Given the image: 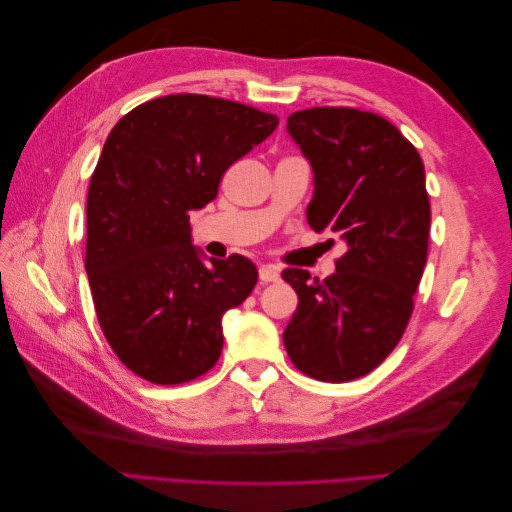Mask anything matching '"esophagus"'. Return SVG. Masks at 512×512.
<instances>
[{
    "mask_svg": "<svg viewBox=\"0 0 512 512\" xmlns=\"http://www.w3.org/2000/svg\"><path fill=\"white\" fill-rule=\"evenodd\" d=\"M258 277H260L262 284L277 282V280H280V269L273 267V265H262V267L258 269Z\"/></svg>",
    "mask_w": 512,
    "mask_h": 512,
    "instance_id": "1",
    "label": "esophagus"
}]
</instances>
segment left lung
I'll list each match as a JSON object with an SVG mask.
<instances>
[{
    "instance_id": "1",
    "label": "left lung",
    "mask_w": 512,
    "mask_h": 512,
    "mask_svg": "<svg viewBox=\"0 0 512 512\" xmlns=\"http://www.w3.org/2000/svg\"><path fill=\"white\" fill-rule=\"evenodd\" d=\"M286 132L314 173L307 222L346 254L327 280L282 273L299 297L284 346L303 374L348 382L393 352L412 316L431 222L425 168L391 121L356 108L292 113Z\"/></svg>"
}]
</instances>
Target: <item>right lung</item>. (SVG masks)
I'll use <instances>...</instances> for the list:
<instances>
[{"label": "right lung", "mask_w": 512, "mask_h": 512, "mask_svg": "<svg viewBox=\"0 0 512 512\" xmlns=\"http://www.w3.org/2000/svg\"><path fill=\"white\" fill-rule=\"evenodd\" d=\"M275 128L258 108L175 94L108 134L89 183L85 271L106 342L136 376L181 384L218 363L222 316L250 297L258 271L239 254L205 262L190 211Z\"/></svg>", "instance_id": "1"}]
</instances>
